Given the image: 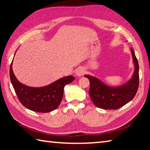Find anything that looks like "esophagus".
<instances>
[{
	"label": "esophagus",
	"instance_id": "34e87169",
	"mask_svg": "<svg viewBox=\"0 0 150 150\" xmlns=\"http://www.w3.org/2000/svg\"><path fill=\"white\" fill-rule=\"evenodd\" d=\"M85 73V69H83V68H81V67H79L78 68V69L76 70L75 71V75L78 76V77H80V76H82L84 75Z\"/></svg>",
	"mask_w": 150,
	"mask_h": 150
}]
</instances>
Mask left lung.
Masks as SVG:
<instances>
[{"label":"left lung","instance_id":"left-lung-1","mask_svg":"<svg viewBox=\"0 0 150 150\" xmlns=\"http://www.w3.org/2000/svg\"><path fill=\"white\" fill-rule=\"evenodd\" d=\"M134 70L132 77L123 85L112 87L105 85L96 77L85 75L90 81L89 96L96 106L103 109H118L130 102L135 96L139 87V65L131 48Z\"/></svg>","mask_w":150,"mask_h":150}]
</instances>
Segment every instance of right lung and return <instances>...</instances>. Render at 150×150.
I'll list each match as a JSON object with an SVG mask.
<instances>
[{"label":"right lung","mask_w":150,"mask_h":150,"mask_svg":"<svg viewBox=\"0 0 150 150\" xmlns=\"http://www.w3.org/2000/svg\"><path fill=\"white\" fill-rule=\"evenodd\" d=\"M12 62L10 77L15 93L22 105L32 111L49 112L56 109L62 102L64 87L75 79L73 76H67L45 87H30L18 81L12 71Z\"/></svg>","instance_id":"add662e5"}]
</instances>
